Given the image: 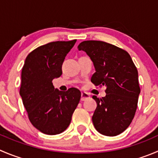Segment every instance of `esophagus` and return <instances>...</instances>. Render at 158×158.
Listing matches in <instances>:
<instances>
[{
	"label": "esophagus",
	"instance_id": "1",
	"mask_svg": "<svg viewBox=\"0 0 158 158\" xmlns=\"http://www.w3.org/2000/svg\"><path fill=\"white\" fill-rule=\"evenodd\" d=\"M89 98H90V95L88 93H86V92L81 93V101H85L86 99Z\"/></svg>",
	"mask_w": 158,
	"mask_h": 158
}]
</instances>
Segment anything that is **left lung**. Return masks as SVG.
Segmentation results:
<instances>
[{
	"mask_svg": "<svg viewBox=\"0 0 158 158\" xmlns=\"http://www.w3.org/2000/svg\"><path fill=\"white\" fill-rule=\"evenodd\" d=\"M77 48L94 64L91 81L106 87V97H92L97 103L92 116L94 128L105 136H117L128 128L136 113L140 93L137 69L130 54L114 45L88 40Z\"/></svg>",
	"mask_w": 158,
	"mask_h": 158,
	"instance_id": "1",
	"label": "left lung"
}]
</instances>
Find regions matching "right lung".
I'll list each match as a JSON object with an SVG mask.
<instances>
[{
    "label": "right lung",
    "instance_id": "right-lung-1",
    "mask_svg": "<svg viewBox=\"0 0 158 158\" xmlns=\"http://www.w3.org/2000/svg\"><path fill=\"white\" fill-rule=\"evenodd\" d=\"M77 40L52 42L31 51L22 70L20 95L30 122L47 135L61 133L70 125L81 93L75 88L61 91L52 80L62 74L65 56Z\"/></svg>",
    "mask_w": 158,
    "mask_h": 158
}]
</instances>
